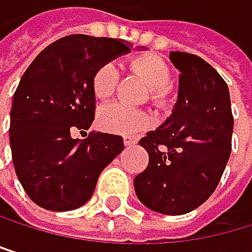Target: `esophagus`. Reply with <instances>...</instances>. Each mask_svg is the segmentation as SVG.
Returning <instances> with one entry per match:
<instances>
[{
    "instance_id": "34e87169",
    "label": "esophagus",
    "mask_w": 252,
    "mask_h": 252,
    "mask_svg": "<svg viewBox=\"0 0 252 252\" xmlns=\"http://www.w3.org/2000/svg\"><path fill=\"white\" fill-rule=\"evenodd\" d=\"M136 143V139L131 137V136H124V145L125 147H131V145Z\"/></svg>"
}]
</instances>
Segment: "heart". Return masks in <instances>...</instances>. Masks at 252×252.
Masks as SVG:
<instances>
[{"instance_id":"obj_1","label":"heart","mask_w":252,"mask_h":252,"mask_svg":"<svg viewBox=\"0 0 252 252\" xmlns=\"http://www.w3.org/2000/svg\"><path fill=\"white\" fill-rule=\"evenodd\" d=\"M130 67L137 74L148 91L153 94L154 101H160L161 95L169 89L171 72L168 66L160 59L153 56H142L131 60ZM118 84V69L113 63H104L94 74L92 88L99 99L109 98ZM98 122L105 131L116 134H136L148 127V118L142 112L131 110L119 104H109L99 110Z\"/></svg>"}]
</instances>
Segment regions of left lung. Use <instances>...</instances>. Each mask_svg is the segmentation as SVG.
I'll use <instances>...</instances> for the list:
<instances>
[{
  "label": "left lung",
  "mask_w": 252,
  "mask_h": 252,
  "mask_svg": "<svg viewBox=\"0 0 252 252\" xmlns=\"http://www.w3.org/2000/svg\"><path fill=\"white\" fill-rule=\"evenodd\" d=\"M180 71L172 113L139 145L150 163L136 175L134 190L145 207L185 215L215 192L231 153L233 115L227 83L201 57L171 51Z\"/></svg>",
  "instance_id": "left-lung-1"
}]
</instances>
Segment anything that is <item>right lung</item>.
I'll use <instances>...</instances> for the list:
<instances>
[{
  "mask_svg": "<svg viewBox=\"0 0 252 252\" xmlns=\"http://www.w3.org/2000/svg\"><path fill=\"white\" fill-rule=\"evenodd\" d=\"M131 46L112 37L66 36L48 45L24 72L10 110V148L19 183L39 207H81L99 174L122 153L121 136L96 133L78 140L71 131L88 130L95 119V71Z\"/></svg>",
  "mask_w": 252,
  "mask_h": 252,
  "instance_id": "right-lung-1",
  "label": "right lung"
}]
</instances>
